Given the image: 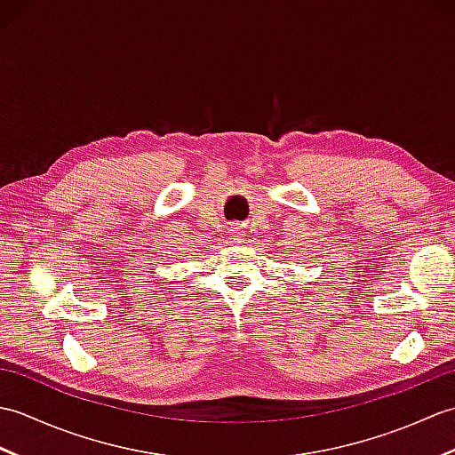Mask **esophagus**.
<instances>
[{
	"mask_svg": "<svg viewBox=\"0 0 455 455\" xmlns=\"http://www.w3.org/2000/svg\"><path fill=\"white\" fill-rule=\"evenodd\" d=\"M230 233H233L235 238H238L240 236V227H233V228H230Z\"/></svg>",
	"mask_w": 455,
	"mask_h": 455,
	"instance_id": "1",
	"label": "esophagus"
}]
</instances>
